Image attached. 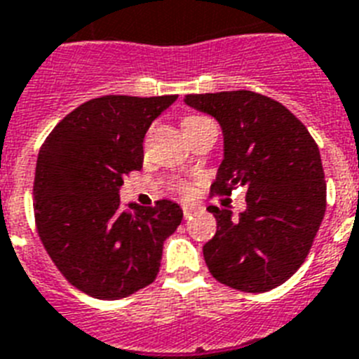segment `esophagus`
Wrapping results in <instances>:
<instances>
[{
  "label": "esophagus",
  "mask_w": 359,
  "mask_h": 359,
  "mask_svg": "<svg viewBox=\"0 0 359 359\" xmlns=\"http://www.w3.org/2000/svg\"><path fill=\"white\" fill-rule=\"evenodd\" d=\"M182 209H183V216H185V218H191L192 215H196V212L200 211V207L194 205V203H183Z\"/></svg>",
  "instance_id": "obj_1"
}]
</instances>
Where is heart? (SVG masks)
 Masks as SVG:
<instances>
[{"instance_id": "obj_1", "label": "heart", "mask_w": 359, "mask_h": 359, "mask_svg": "<svg viewBox=\"0 0 359 359\" xmlns=\"http://www.w3.org/2000/svg\"><path fill=\"white\" fill-rule=\"evenodd\" d=\"M203 119H205V117H200V115H189V117H185V119H183V123H182L183 130L189 128V126H192V124L200 123V121H203ZM176 189L180 192H189V191H191V187L187 185V183H183V182H177L176 183Z\"/></svg>"}]
</instances>
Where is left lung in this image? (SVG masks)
<instances>
[{
  "mask_svg": "<svg viewBox=\"0 0 359 359\" xmlns=\"http://www.w3.org/2000/svg\"><path fill=\"white\" fill-rule=\"evenodd\" d=\"M224 132L222 161L211 192L245 187L238 218L211 205L216 235L203 245L218 283L260 293L292 277L310 253L327 209L319 148L301 121L277 100L255 91L187 95Z\"/></svg>",
  "mask_w": 359,
  "mask_h": 359,
  "instance_id": "1",
  "label": "left lung"
}]
</instances>
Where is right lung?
Masks as SVG:
<instances>
[{
	"instance_id": "add662e5",
	"label": "right lung",
	"mask_w": 359,
	"mask_h": 359,
	"mask_svg": "<svg viewBox=\"0 0 359 359\" xmlns=\"http://www.w3.org/2000/svg\"><path fill=\"white\" fill-rule=\"evenodd\" d=\"M177 95H104L67 114L41 144L32 187L41 244L60 273L95 299L128 297L158 277L182 207H121L123 177L143 168V139Z\"/></svg>"
}]
</instances>
